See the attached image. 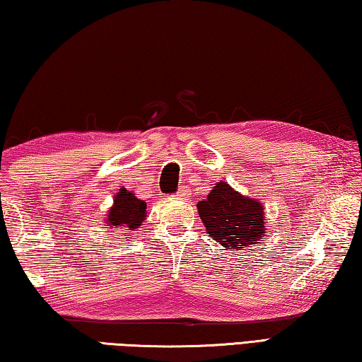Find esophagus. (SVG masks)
Instances as JSON below:
<instances>
[{"mask_svg": "<svg viewBox=\"0 0 362 362\" xmlns=\"http://www.w3.org/2000/svg\"><path fill=\"white\" fill-rule=\"evenodd\" d=\"M178 197H181V194H178Z\"/></svg>", "mask_w": 362, "mask_h": 362, "instance_id": "1", "label": "esophagus"}]
</instances>
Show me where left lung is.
I'll use <instances>...</instances> for the list:
<instances>
[{
  "label": "left lung",
  "mask_w": 362,
  "mask_h": 362,
  "mask_svg": "<svg viewBox=\"0 0 362 362\" xmlns=\"http://www.w3.org/2000/svg\"><path fill=\"white\" fill-rule=\"evenodd\" d=\"M206 233L228 250H236L264 240L263 204L243 197L227 182L219 181L208 199L197 204Z\"/></svg>",
  "instance_id": "1"
}]
</instances>
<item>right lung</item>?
I'll return each mask as SVG.
<instances>
[{
	"label": "right lung",
	"instance_id": "right-lung-1",
	"mask_svg": "<svg viewBox=\"0 0 362 362\" xmlns=\"http://www.w3.org/2000/svg\"><path fill=\"white\" fill-rule=\"evenodd\" d=\"M146 217V203L137 199L132 192L121 190L115 197V204L108 211V228L127 227L129 230L139 228Z\"/></svg>",
	"mask_w": 362,
	"mask_h": 362
}]
</instances>
